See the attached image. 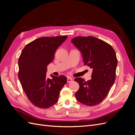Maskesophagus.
<instances>
[{"label": "esophagus", "mask_w": 135, "mask_h": 135, "mask_svg": "<svg viewBox=\"0 0 135 135\" xmlns=\"http://www.w3.org/2000/svg\"><path fill=\"white\" fill-rule=\"evenodd\" d=\"M67 80H68V83H70L72 81L73 79H72V78H71L70 77H68L67 79Z\"/></svg>", "instance_id": "34e87169"}]
</instances>
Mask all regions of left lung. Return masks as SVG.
<instances>
[{
    "instance_id": "left-lung-1",
    "label": "left lung",
    "mask_w": 135,
    "mask_h": 135,
    "mask_svg": "<svg viewBox=\"0 0 135 135\" xmlns=\"http://www.w3.org/2000/svg\"><path fill=\"white\" fill-rule=\"evenodd\" d=\"M71 42L81 52L84 64L93 69L91 79H74L79 84L76 99L87 106L99 104L107 96L115 79V52L110 44L93 36H77Z\"/></svg>"
}]
</instances>
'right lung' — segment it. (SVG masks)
I'll return each instance as SVG.
<instances>
[{
  "mask_svg": "<svg viewBox=\"0 0 135 135\" xmlns=\"http://www.w3.org/2000/svg\"><path fill=\"white\" fill-rule=\"evenodd\" d=\"M68 36L42 37L24 47L18 59V78L28 99L35 107L47 109L58 101L60 92L67 83L64 75L53 79L46 76L47 66L54 59L57 48Z\"/></svg>",
  "mask_w": 135,
  "mask_h": 135,
  "instance_id": "add662e5",
  "label": "right lung"
}]
</instances>
